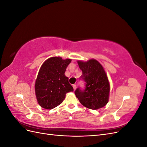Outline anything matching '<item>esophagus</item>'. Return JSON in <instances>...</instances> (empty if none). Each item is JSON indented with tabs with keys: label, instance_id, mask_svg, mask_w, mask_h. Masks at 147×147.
<instances>
[{
	"label": "esophagus",
	"instance_id": "1",
	"mask_svg": "<svg viewBox=\"0 0 147 147\" xmlns=\"http://www.w3.org/2000/svg\"><path fill=\"white\" fill-rule=\"evenodd\" d=\"M73 88H74V90H76V88H77V84H73Z\"/></svg>",
	"mask_w": 147,
	"mask_h": 147
}]
</instances>
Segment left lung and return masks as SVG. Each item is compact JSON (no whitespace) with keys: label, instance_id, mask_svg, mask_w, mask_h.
<instances>
[{"label":"left lung","instance_id":"1","mask_svg":"<svg viewBox=\"0 0 147 147\" xmlns=\"http://www.w3.org/2000/svg\"><path fill=\"white\" fill-rule=\"evenodd\" d=\"M82 71L80 79L85 82L84 90L78 87L75 94L80 102L86 107L97 110L109 102L110 84L103 67L95 59L87 62L78 61Z\"/></svg>","mask_w":147,"mask_h":147}]
</instances>
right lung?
<instances>
[{"mask_svg": "<svg viewBox=\"0 0 147 147\" xmlns=\"http://www.w3.org/2000/svg\"><path fill=\"white\" fill-rule=\"evenodd\" d=\"M71 59L52 57L44 62L35 81V91L38 104L51 110L60 105L66 93L74 91L64 73Z\"/></svg>", "mask_w": 147, "mask_h": 147, "instance_id": "add662e5", "label": "right lung"}]
</instances>
